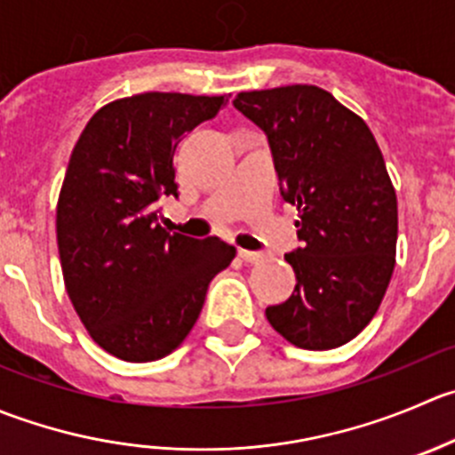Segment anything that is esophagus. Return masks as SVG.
Segmentation results:
<instances>
[{
  "label": "esophagus",
  "mask_w": 455,
  "mask_h": 455,
  "mask_svg": "<svg viewBox=\"0 0 455 455\" xmlns=\"http://www.w3.org/2000/svg\"><path fill=\"white\" fill-rule=\"evenodd\" d=\"M237 255H240V258L244 259V262H251V264L262 262V259H264V255H262V253H255V251H246V249H240V251H237Z\"/></svg>",
  "instance_id": "obj_1"
}]
</instances>
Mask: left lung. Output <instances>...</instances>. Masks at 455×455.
I'll list each match as a JSON object with an SVG mask.
<instances>
[{
    "mask_svg": "<svg viewBox=\"0 0 455 455\" xmlns=\"http://www.w3.org/2000/svg\"><path fill=\"white\" fill-rule=\"evenodd\" d=\"M233 106L267 133L282 197L299 215L302 246L284 255L298 284L267 320L299 349L347 345L395 267L398 200L380 147L363 117L308 84L237 92Z\"/></svg>",
    "mask_w": 455,
    "mask_h": 455,
    "instance_id": "obj_1",
    "label": "left lung"
}]
</instances>
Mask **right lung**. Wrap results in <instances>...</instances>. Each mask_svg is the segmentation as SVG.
<instances>
[{
	"instance_id": "right-lung-1",
	"label": "right lung",
	"mask_w": 455,
	"mask_h": 455,
	"mask_svg": "<svg viewBox=\"0 0 455 455\" xmlns=\"http://www.w3.org/2000/svg\"><path fill=\"white\" fill-rule=\"evenodd\" d=\"M227 97L140 92L101 106L79 135L57 202L68 298L91 338L126 363L178 349L209 282L235 258L220 237L171 233L157 202L178 197L173 153Z\"/></svg>"
}]
</instances>
